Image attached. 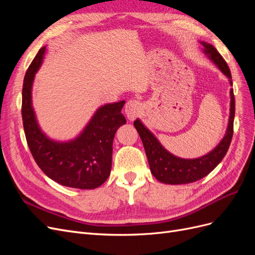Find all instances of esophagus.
<instances>
[{"label":"esophagus","instance_id":"34e87169","mask_svg":"<svg viewBox=\"0 0 255 255\" xmlns=\"http://www.w3.org/2000/svg\"><path fill=\"white\" fill-rule=\"evenodd\" d=\"M141 112V104L137 100H129L126 104L125 113L128 120H134Z\"/></svg>","mask_w":255,"mask_h":255}]
</instances>
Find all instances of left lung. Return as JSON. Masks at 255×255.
Listing matches in <instances>:
<instances>
[{"label":"left lung","mask_w":255,"mask_h":255,"mask_svg":"<svg viewBox=\"0 0 255 255\" xmlns=\"http://www.w3.org/2000/svg\"><path fill=\"white\" fill-rule=\"evenodd\" d=\"M203 45V52L219 70L225 74L232 86V75L226 60L214 48V45L205 41H200ZM230 117L227 132L220 142L215 148L203 156L197 158H182L173 155L167 151L151 130L143 126V123L136 119L134 127L142 140L146 157H148L150 170L155 179L161 183L170 185L188 184L199 181L212 172L217 165L226 156L233 136V122L235 116V98L233 88L230 90Z\"/></svg>","instance_id":"left-lung-1"}]
</instances>
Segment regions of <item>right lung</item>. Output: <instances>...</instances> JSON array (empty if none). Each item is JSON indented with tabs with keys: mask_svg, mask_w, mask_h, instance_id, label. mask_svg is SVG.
I'll list each match as a JSON object with an SVG mask.
<instances>
[{
	"mask_svg": "<svg viewBox=\"0 0 255 255\" xmlns=\"http://www.w3.org/2000/svg\"><path fill=\"white\" fill-rule=\"evenodd\" d=\"M45 51L43 47L37 53L23 81L22 120L28 148L37 165L53 181L67 187L95 189L111 174L114 137L127 123L121 114L126 101L99 107L74 139H51L38 125L32 102L34 79Z\"/></svg>",
	"mask_w": 255,
	"mask_h": 255,
	"instance_id": "1",
	"label": "right lung"
}]
</instances>
